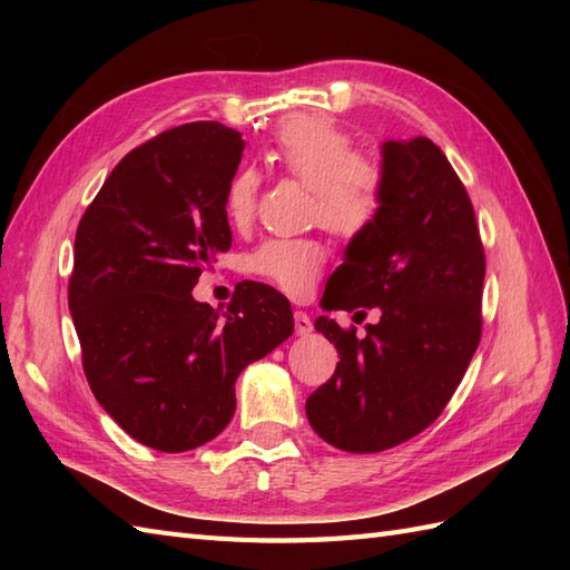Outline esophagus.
<instances>
[{"label": "esophagus", "mask_w": 570, "mask_h": 570, "mask_svg": "<svg viewBox=\"0 0 570 570\" xmlns=\"http://www.w3.org/2000/svg\"><path fill=\"white\" fill-rule=\"evenodd\" d=\"M294 325H296V335H301V337L313 331V321L308 318V313H304V311L294 313Z\"/></svg>", "instance_id": "34e87169"}]
</instances>
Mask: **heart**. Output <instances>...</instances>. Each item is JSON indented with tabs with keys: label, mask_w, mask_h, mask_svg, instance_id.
Instances as JSON below:
<instances>
[{
	"label": "heart",
	"mask_w": 570,
	"mask_h": 570,
	"mask_svg": "<svg viewBox=\"0 0 570 570\" xmlns=\"http://www.w3.org/2000/svg\"><path fill=\"white\" fill-rule=\"evenodd\" d=\"M266 166L311 188L313 215L333 233H365L380 213L382 171L367 156L353 154V141L331 117L294 115L276 129L262 151ZM259 176L245 168L227 186L229 223L247 225L257 208ZM325 264V247L311 237H276L249 257V269L296 298L306 296Z\"/></svg>",
	"instance_id": "heart-1"
}]
</instances>
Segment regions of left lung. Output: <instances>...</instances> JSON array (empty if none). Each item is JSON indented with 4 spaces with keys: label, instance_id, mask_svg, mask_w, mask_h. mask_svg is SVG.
I'll list each match as a JSON object with an SVG mask.
<instances>
[{
    "label": "left lung",
    "instance_id": "8db88e82",
    "mask_svg": "<svg viewBox=\"0 0 570 570\" xmlns=\"http://www.w3.org/2000/svg\"><path fill=\"white\" fill-rule=\"evenodd\" d=\"M482 282L475 213L445 154L426 137L384 141L380 213L323 294V311L377 308L380 321L357 337L316 318L341 362L308 396L313 431L341 451L380 453L431 426L478 350Z\"/></svg>",
    "mask_w": 570,
    "mask_h": 570
}]
</instances>
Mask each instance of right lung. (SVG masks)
<instances>
[{
	"instance_id": "add662e5",
	"label": "right lung",
	"mask_w": 570,
	"mask_h": 570,
	"mask_svg": "<svg viewBox=\"0 0 570 570\" xmlns=\"http://www.w3.org/2000/svg\"><path fill=\"white\" fill-rule=\"evenodd\" d=\"M242 151L220 122L168 129L112 168L78 225L68 308L85 377L154 451L213 441L239 372L294 333L292 304L266 284L245 282L225 313L190 294L233 245L225 196Z\"/></svg>"
}]
</instances>
